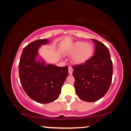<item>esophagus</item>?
Masks as SVG:
<instances>
[{
  "label": "esophagus",
  "mask_w": 131,
  "mask_h": 131,
  "mask_svg": "<svg viewBox=\"0 0 131 131\" xmlns=\"http://www.w3.org/2000/svg\"><path fill=\"white\" fill-rule=\"evenodd\" d=\"M73 68H72L71 67H68V73H69V74H72V73H73Z\"/></svg>",
  "instance_id": "34e87169"
}]
</instances>
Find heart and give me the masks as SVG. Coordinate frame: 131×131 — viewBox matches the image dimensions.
<instances>
[{"instance_id":"heart-1","label":"heart","mask_w":131,"mask_h":131,"mask_svg":"<svg viewBox=\"0 0 131 131\" xmlns=\"http://www.w3.org/2000/svg\"><path fill=\"white\" fill-rule=\"evenodd\" d=\"M94 47L92 43L84 41H76L65 50L66 55L71 56L72 62L75 64H82L89 60L94 55Z\"/></svg>"}]
</instances>
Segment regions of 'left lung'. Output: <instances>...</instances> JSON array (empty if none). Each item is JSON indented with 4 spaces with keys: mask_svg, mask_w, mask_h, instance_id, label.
<instances>
[{
    "mask_svg": "<svg viewBox=\"0 0 131 131\" xmlns=\"http://www.w3.org/2000/svg\"><path fill=\"white\" fill-rule=\"evenodd\" d=\"M92 40L95 45L94 56L85 63L73 67L76 94L81 100L88 102L99 100L106 94L113 76L108 49L99 40Z\"/></svg>",
    "mask_w": 131,
    "mask_h": 131,
    "instance_id": "left-lung-1",
    "label": "left lung"
}]
</instances>
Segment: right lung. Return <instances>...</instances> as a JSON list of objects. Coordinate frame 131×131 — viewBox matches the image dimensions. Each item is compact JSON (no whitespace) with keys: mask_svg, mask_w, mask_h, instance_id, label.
Here are the masks:
<instances>
[{"mask_svg":"<svg viewBox=\"0 0 131 131\" xmlns=\"http://www.w3.org/2000/svg\"><path fill=\"white\" fill-rule=\"evenodd\" d=\"M49 42L38 39L23 50L19 63V77L24 91L34 101L49 103L57 100L68 76V67L46 64L39 57V49Z\"/></svg>","mask_w":131,"mask_h":131,"instance_id":"1","label":"right lung"}]
</instances>
